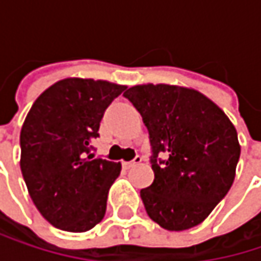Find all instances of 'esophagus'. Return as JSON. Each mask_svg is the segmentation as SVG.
<instances>
[{
    "label": "esophagus",
    "mask_w": 261,
    "mask_h": 261,
    "mask_svg": "<svg viewBox=\"0 0 261 261\" xmlns=\"http://www.w3.org/2000/svg\"><path fill=\"white\" fill-rule=\"evenodd\" d=\"M142 160H143V159H142L140 155H136V157H134V159H133L131 162H125V163H124V168H125V169H130V168H133V166L139 165V163H140Z\"/></svg>",
    "instance_id": "1"
}]
</instances>
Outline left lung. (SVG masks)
Segmentation results:
<instances>
[{"label": "left lung", "mask_w": 261, "mask_h": 261, "mask_svg": "<svg viewBox=\"0 0 261 261\" xmlns=\"http://www.w3.org/2000/svg\"><path fill=\"white\" fill-rule=\"evenodd\" d=\"M149 133L154 181L140 190L148 216L182 231L201 224L228 193L240 157L228 116L198 90L139 84L125 93ZM163 152L167 157L159 159Z\"/></svg>", "instance_id": "8db88e82"}]
</instances>
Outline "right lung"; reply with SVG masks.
Here are the masks:
<instances>
[{
	"label": "right lung",
	"mask_w": 261,
	"mask_h": 261,
	"mask_svg": "<svg viewBox=\"0 0 261 261\" xmlns=\"http://www.w3.org/2000/svg\"><path fill=\"white\" fill-rule=\"evenodd\" d=\"M125 89L104 80L65 79L31 106L21 130V171L34 205L56 228L84 233L102 221L121 163L93 157L90 140Z\"/></svg>",
	"instance_id": "right-lung-1"
}]
</instances>
